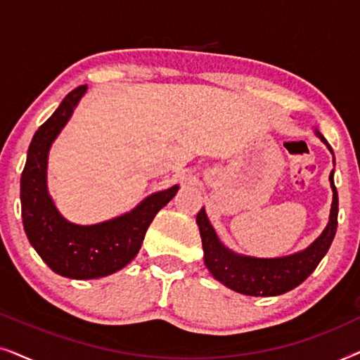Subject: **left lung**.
<instances>
[{
    "instance_id": "1",
    "label": "left lung",
    "mask_w": 360,
    "mask_h": 360,
    "mask_svg": "<svg viewBox=\"0 0 360 360\" xmlns=\"http://www.w3.org/2000/svg\"><path fill=\"white\" fill-rule=\"evenodd\" d=\"M319 137L329 147L326 139L323 136ZM329 181L333 188V206L326 229L308 249L288 255V257L255 259L234 254L218 239L213 226L206 218L205 208H201L196 214V223H198L201 243H203L205 264L213 277L234 292L250 295V297H275V295H282L298 287L318 267L336 236L338 190L333 181V172L329 175Z\"/></svg>"
}]
</instances>
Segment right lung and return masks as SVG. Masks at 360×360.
<instances>
[{
  "label": "right lung",
  "instance_id": "1",
  "mask_svg": "<svg viewBox=\"0 0 360 360\" xmlns=\"http://www.w3.org/2000/svg\"><path fill=\"white\" fill-rule=\"evenodd\" d=\"M85 90L80 85L68 93L36 131L21 174V214L29 243L53 272L77 280L106 277L129 264L154 216L179 191V185L159 191L131 213L93 226L72 224L58 214L47 195V154Z\"/></svg>",
  "mask_w": 360,
  "mask_h": 360
}]
</instances>
